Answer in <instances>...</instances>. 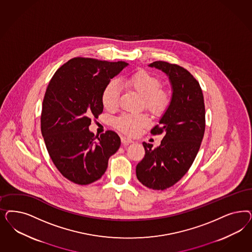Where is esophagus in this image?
I'll list each match as a JSON object with an SVG mask.
<instances>
[{"mask_svg":"<svg viewBox=\"0 0 252 252\" xmlns=\"http://www.w3.org/2000/svg\"><path fill=\"white\" fill-rule=\"evenodd\" d=\"M121 139H122V144H124V145H129L130 143L133 142L131 139L128 138V137H126V136H122Z\"/></svg>","mask_w":252,"mask_h":252,"instance_id":"34e87169","label":"esophagus"}]
</instances>
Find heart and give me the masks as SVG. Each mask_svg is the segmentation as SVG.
<instances>
[{
    "label": "heart",
    "mask_w": 252,
    "mask_h": 252,
    "mask_svg": "<svg viewBox=\"0 0 252 252\" xmlns=\"http://www.w3.org/2000/svg\"><path fill=\"white\" fill-rule=\"evenodd\" d=\"M121 84L127 89L136 92L142 96L144 107L149 112L158 116L164 113L170 105L168 92L161 88V81L146 70H139L123 78ZM121 97V87L117 81H110L102 92V103L107 110H115ZM149 124L146 114H122L114 121L118 130L128 135H135Z\"/></svg>",
    "instance_id": "b5f03b06"
}]
</instances>
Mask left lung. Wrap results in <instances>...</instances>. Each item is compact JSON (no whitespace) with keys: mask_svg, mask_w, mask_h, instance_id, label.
I'll return each instance as SVG.
<instances>
[{"mask_svg":"<svg viewBox=\"0 0 252 252\" xmlns=\"http://www.w3.org/2000/svg\"><path fill=\"white\" fill-rule=\"evenodd\" d=\"M169 76L171 104L151 134H163L160 146L143 143L146 154L136 166L141 184L154 190L174 186L190 169L205 132V104L198 81L183 66L164 61L150 64Z\"/></svg>","mask_w":252,"mask_h":252,"instance_id":"8db88e82","label":"left lung"}]
</instances>
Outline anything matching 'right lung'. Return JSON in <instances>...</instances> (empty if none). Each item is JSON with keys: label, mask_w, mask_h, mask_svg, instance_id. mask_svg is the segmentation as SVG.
<instances>
[{"label": "right lung", "mask_w": 252, "mask_h": 252, "mask_svg": "<svg viewBox=\"0 0 252 252\" xmlns=\"http://www.w3.org/2000/svg\"><path fill=\"white\" fill-rule=\"evenodd\" d=\"M127 65L74 57L49 82L42 102L41 134L57 170L74 184L86 186L101 178L108 158L120 148L121 138L114 130H106L95 141L89 126L92 118L103 112V89Z\"/></svg>", "instance_id": "obj_1"}]
</instances>
